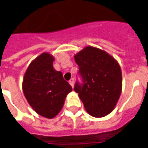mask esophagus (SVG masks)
<instances>
[{
	"label": "esophagus",
	"instance_id": "1",
	"mask_svg": "<svg viewBox=\"0 0 148 148\" xmlns=\"http://www.w3.org/2000/svg\"><path fill=\"white\" fill-rule=\"evenodd\" d=\"M69 83L70 84V85H71L72 87L74 86V79H71L69 81Z\"/></svg>",
	"mask_w": 148,
	"mask_h": 148
}]
</instances>
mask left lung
<instances>
[{
  "mask_svg": "<svg viewBox=\"0 0 148 148\" xmlns=\"http://www.w3.org/2000/svg\"><path fill=\"white\" fill-rule=\"evenodd\" d=\"M83 84L75 82L84 108L93 117H102L113 111L122 90V73L117 60L106 51L87 46L74 56Z\"/></svg>",
  "mask_w": 148,
  "mask_h": 148,
  "instance_id": "left-lung-1",
  "label": "left lung"
}]
</instances>
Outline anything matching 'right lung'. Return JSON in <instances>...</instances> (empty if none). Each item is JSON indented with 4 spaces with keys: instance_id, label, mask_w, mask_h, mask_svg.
I'll return each mask as SVG.
<instances>
[{
    "instance_id": "obj_1",
    "label": "right lung",
    "mask_w": 148,
    "mask_h": 148,
    "mask_svg": "<svg viewBox=\"0 0 148 148\" xmlns=\"http://www.w3.org/2000/svg\"><path fill=\"white\" fill-rule=\"evenodd\" d=\"M54 60L49 53L41 54L28 66L22 83L27 103L36 113L49 119L60 112L73 90L61 72L54 69Z\"/></svg>"
}]
</instances>
